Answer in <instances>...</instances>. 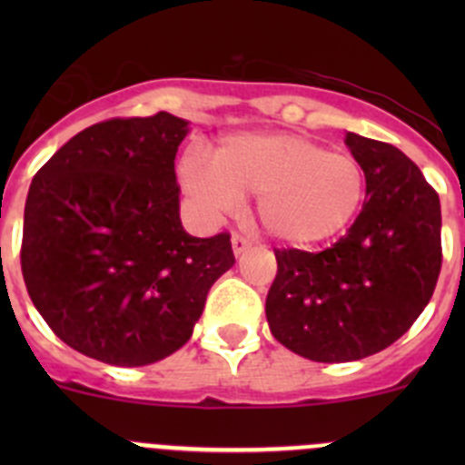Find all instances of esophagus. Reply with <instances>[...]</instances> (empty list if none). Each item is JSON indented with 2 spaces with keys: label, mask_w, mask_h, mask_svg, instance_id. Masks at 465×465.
I'll return each instance as SVG.
<instances>
[{
  "label": "esophagus",
  "mask_w": 465,
  "mask_h": 465,
  "mask_svg": "<svg viewBox=\"0 0 465 465\" xmlns=\"http://www.w3.org/2000/svg\"><path fill=\"white\" fill-rule=\"evenodd\" d=\"M250 245H252V242L247 241L245 236H241V233H233V236H232V250H233V254H236V256H241L242 252L250 250Z\"/></svg>",
  "instance_id": "1"
}]
</instances>
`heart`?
Segmentation results:
<instances>
[{
	"label": "heart",
	"mask_w": 465,
	"mask_h": 465,
	"mask_svg": "<svg viewBox=\"0 0 465 465\" xmlns=\"http://www.w3.org/2000/svg\"><path fill=\"white\" fill-rule=\"evenodd\" d=\"M180 177L209 220L256 195V220L267 236L292 247L335 238L364 200V171L353 154L294 133L232 134L213 150L211 166L189 157Z\"/></svg>",
	"instance_id": "obj_1"
}]
</instances>
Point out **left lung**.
Masks as SVG:
<instances>
[{"mask_svg":"<svg viewBox=\"0 0 465 465\" xmlns=\"http://www.w3.org/2000/svg\"><path fill=\"white\" fill-rule=\"evenodd\" d=\"M367 180L349 232L328 250H274L270 331L315 362H353L391 346L428 306L440 272V203L391 143L346 133Z\"/></svg>","mask_w":465,"mask_h":465,"instance_id":"left-lung-1","label":"left lung"}]
</instances>
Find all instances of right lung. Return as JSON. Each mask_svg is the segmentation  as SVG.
<instances>
[{
	"mask_svg": "<svg viewBox=\"0 0 465 465\" xmlns=\"http://www.w3.org/2000/svg\"><path fill=\"white\" fill-rule=\"evenodd\" d=\"M168 112L89 125L35 173L22 274L33 306L67 346L143 367L191 340L211 285L236 262L229 233L195 238L180 220Z\"/></svg>",
	"mask_w": 465,
	"mask_h": 465,
	"instance_id": "obj_1",
	"label": "right lung"
}]
</instances>
